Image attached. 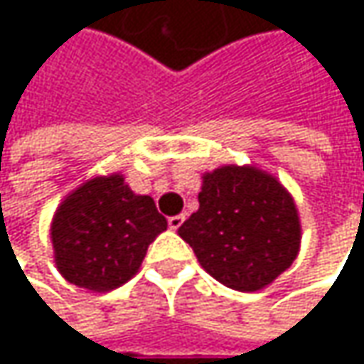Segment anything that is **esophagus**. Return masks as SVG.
<instances>
[{"label": "esophagus", "mask_w": 364, "mask_h": 364, "mask_svg": "<svg viewBox=\"0 0 364 364\" xmlns=\"http://www.w3.org/2000/svg\"><path fill=\"white\" fill-rule=\"evenodd\" d=\"M183 221H185V215H175V217L168 219V228L171 230H179L183 225Z\"/></svg>", "instance_id": "esophagus-1"}]
</instances>
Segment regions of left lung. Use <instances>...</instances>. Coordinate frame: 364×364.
Instances as JSON below:
<instances>
[{
    "mask_svg": "<svg viewBox=\"0 0 364 364\" xmlns=\"http://www.w3.org/2000/svg\"><path fill=\"white\" fill-rule=\"evenodd\" d=\"M200 208L179 228L200 265L240 293L269 287L299 255L301 221L291 191L253 164L202 175Z\"/></svg>",
    "mask_w": 364,
    "mask_h": 364,
    "instance_id": "8db88e82",
    "label": "left lung"
}]
</instances>
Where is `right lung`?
<instances>
[{"label":"right lung","instance_id":"right-lung-1","mask_svg":"<svg viewBox=\"0 0 364 364\" xmlns=\"http://www.w3.org/2000/svg\"><path fill=\"white\" fill-rule=\"evenodd\" d=\"M166 228L154 198L134 193L122 173L90 177L52 217L56 269L80 289L113 291L139 272L147 247Z\"/></svg>","mask_w":364,"mask_h":364}]
</instances>
